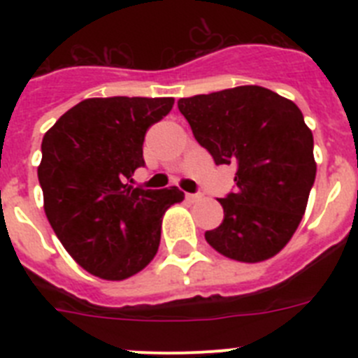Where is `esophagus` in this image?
<instances>
[{"label": "esophagus", "instance_id": "esophagus-1", "mask_svg": "<svg viewBox=\"0 0 358 358\" xmlns=\"http://www.w3.org/2000/svg\"><path fill=\"white\" fill-rule=\"evenodd\" d=\"M202 199V194H186V201L189 202H197Z\"/></svg>", "mask_w": 358, "mask_h": 358}]
</instances>
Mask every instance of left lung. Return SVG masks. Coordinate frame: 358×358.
Listing matches in <instances>:
<instances>
[{"label": "left lung", "mask_w": 358, "mask_h": 358, "mask_svg": "<svg viewBox=\"0 0 358 358\" xmlns=\"http://www.w3.org/2000/svg\"><path fill=\"white\" fill-rule=\"evenodd\" d=\"M215 164H233L235 192L208 243L238 262L267 260L292 238L315 181L314 136L294 102L260 85H240L177 102Z\"/></svg>", "instance_id": "8db88e82"}]
</instances>
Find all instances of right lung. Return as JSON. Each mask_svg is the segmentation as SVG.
Segmentation results:
<instances>
[{
    "label": "right lung",
    "mask_w": 358,
    "mask_h": 358,
    "mask_svg": "<svg viewBox=\"0 0 358 358\" xmlns=\"http://www.w3.org/2000/svg\"><path fill=\"white\" fill-rule=\"evenodd\" d=\"M173 98H87L43 138L37 176L44 211L66 251L87 273L118 281L156 256L164 211L185 194L131 186L145 166L148 127L170 113Z\"/></svg>",
    "instance_id": "1"
}]
</instances>
